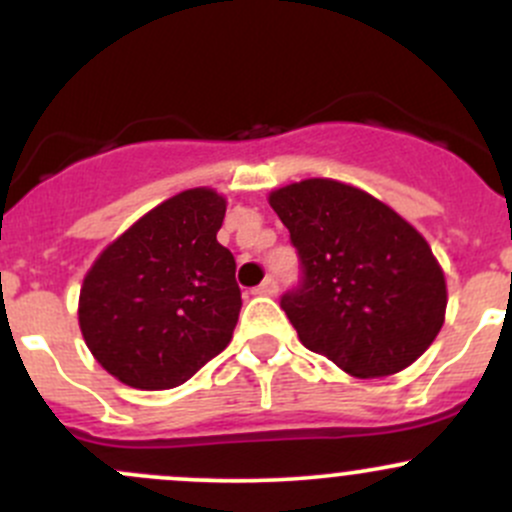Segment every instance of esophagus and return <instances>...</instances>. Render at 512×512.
Listing matches in <instances>:
<instances>
[{
	"mask_svg": "<svg viewBox=\"0 0 512 512\" xmlns=\"http://www.w3.org/2000/svg\"><path fill=\"white\" fill-rule=\"evenodd\" d=\"M255 294H260V297H275V294H277V280H275V277H267V280L262 282L260 287H255Z\"/></svg>",
	"mask_w": 512,
	"mask_h": 512,
	"instance_id": "34e87169",
	"label": "esophagus"
}]
</instances>
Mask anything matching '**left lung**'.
I'll return each mask as SVG.
<instances>
[{"label": "left lung", "instance_id": "1", "mask_svg": "<svg viewBox=\"0 0 512 512\" xmlns=\"http://www.w3.org/2000/svg\"><path fill=\"white\" fill-rule=\"evenodd\" d=\"M304 282L282 297L299 342L356 379L404 371L446 322V277L426 237L356 185L307 178L270 193Z\"/></svg>", "mask_w": 512, "mask_h": 512}]
</instances>
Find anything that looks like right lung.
I'll use <instances>...</instances> for the list:
<instances>
[{"label":"right lung","instance_id":"1","mask_svg":"<svg viewBox=\"0 0 512 512\" xmlns=\"http://www.w3.org/2000/svg\"><path fill=\"white\" fill-rule=\"evenodd\" d=\"M227 198L190 188L103 247L79 292L94 359L131 389L185 384L230 344L240 317L235 257L218 242Z\"/></svg>","mask_w":512,"mask_h":512}]
</instances>
